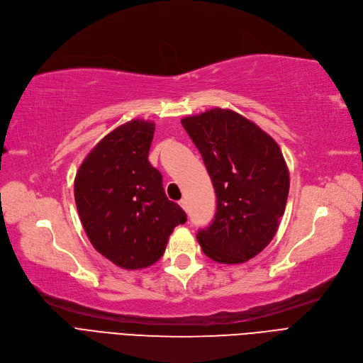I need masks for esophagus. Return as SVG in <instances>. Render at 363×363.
<instances>
[{"label":"esophagus","mask_w":363,"mask_h":363,"mask_svg":"<svg viewBox=\"0 0 363 363\" xmlns=\"http://www.w3.org/2000/svg\"><path fill=\"white\" fill-rule=\"evenodd\" d=\"M179 206H181V208H182L185 212L188 211V204H186V200H185V199H182V200L179 201Z\"/></svg>","instance_id":"1"}]
</instances>
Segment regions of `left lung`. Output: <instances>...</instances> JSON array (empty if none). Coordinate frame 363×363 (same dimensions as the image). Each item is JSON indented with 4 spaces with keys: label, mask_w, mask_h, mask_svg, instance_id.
I'll return each instance as SVG.
<instances>
[{
    "label": "left lung",
    "mask_w": 363,
    "mask_h": 363,
    "mask_svg": "<svg viewBox=\"0 0 363 363\" xmlns=\"http://www.w3.org/2000/svg\"><path fill=\"white\" fill-rule=\"evenodd\" d=\"M200 151L216 193L212 224L199 230L204 255L242 264L272 242L285 213L289 172L276 140L231 109L181 120Z\"/></svg>",
    "instance_id": "obj_1"
}]
</instances>
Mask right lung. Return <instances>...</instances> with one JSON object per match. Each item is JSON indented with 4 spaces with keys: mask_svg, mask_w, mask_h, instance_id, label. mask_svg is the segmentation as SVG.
Returning a JSON list of instances; mask_svg holds the SVG:
<instances>
[{
    "mask_svg": "<svg viewBox=\"0 0 363 363\" xmlns=\"http://www.w3.org/2000/svg\"><path fill=\"white\" fill-rule=\"evenodd\" d=\"M155 125L130 120L96 144L77 170L74 196L93 247L125 270L159 261L173 228L186 220L148 162Z\"/></svg>",
    "mask_w": 363,
    "mask_h": 363,
    "instance_id": "1",
    "label": "right lung"
}]
</instances>
